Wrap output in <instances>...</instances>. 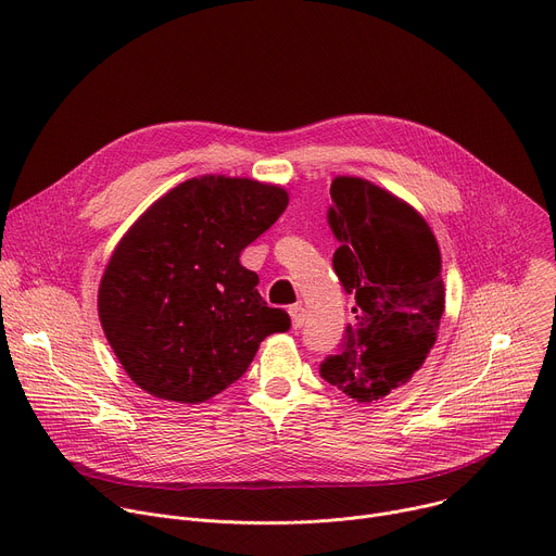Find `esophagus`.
Returning <instances> with one entry per match:
<instances>
[{
    "label": "esophagus",
    "mask_w": 556,
    "mask_h": 556,
    "mask_svg": "<svg viewBox=\"0 0 556 556\" xmlns=\"http://www.w3.org/2000/svg\"><path fill=\"white\" fill-rule=\"evenodd\" d=\"M288 314H290V319H292V328L301 330L303 324H305V309H303V305H290Z\"/></svg>",
    "instance_id": "1"
}]
</instances>
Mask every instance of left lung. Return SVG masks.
I'll return each mask as SVG.
<instances>
[{
    "label": "left lung",
    "mask_w": 556,
    "mask_h": 556,
    "mask_svg": "<svg viewBox=\"0 0 556 556\" xmlns=\"http://www.w3.org/2000/svg\"><path fill=\"white\" fill-rule=\"evenodd\" d=\"M328 222L334 270L356 305L341 350L319 371L358 403L405 387L431 352L444 312L440 249L407 202L363 178H334Z\"/></svg>",
    "instance_id": "8db88e82"
}]
</instances>
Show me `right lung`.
I'll list each match as a JSON object with an SVG mask.
<instances>
[{"label":"right lung","mask_w":556,"mask_h":556,"mask_svg":"<svg viewBox=\"0 0 556 556\" xmlns=\"http://www.w3.org/2000/svg\"><path fill=\"white\" fill-rule=\"evenodd\" d=\"M288 206L249 178L202 176L153 202L118 242L99 288L103 332L155 399L204 403L240 380L290 316L257 292L240 253Z\"/></svg>","instance_id":"add662e5"}]
</instances>
